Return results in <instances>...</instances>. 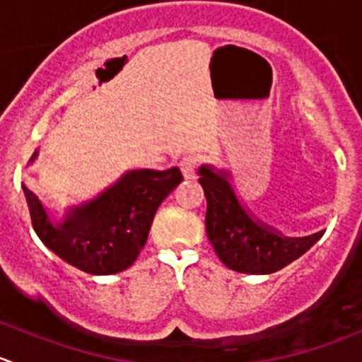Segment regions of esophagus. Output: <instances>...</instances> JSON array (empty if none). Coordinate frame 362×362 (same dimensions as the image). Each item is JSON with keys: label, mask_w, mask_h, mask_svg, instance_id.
<instances>
[{"label": "esophagus", "mask_w": 362, "mask_h": 362, "mask_svg": "<svg viewBox=\"0 0 362 362\" xmlns=\"http://www.w3.org/2000/svg\"><path fill=\"white\" fill-rule=\"evenodd\" d=\"M178 168H180V171H182V175H184L185 180H194L196 168H198V159L192 156L184 157V159L180 160V164H178Z\"/></svg>", "instance_id": "esophagus-1"}]
</instances>
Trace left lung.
<instances>
[{
	"label": "left lung",
	"mask_w": 362,
	"mask_h": 362,
	"mask_svg": "<svg viewBox=\"0 0 362 362\" xmlns=\"http://www.w3.org/2000/svg\"><path fill=\"white\" fill-rule=\"evenodd\" d=\"M199 184L206 198V235L221 262L244 274H272L313 247L325 230L286 237L255 216L237 194L230 171L203 164Z\"/></svg>",
	"instance_id": "1"
}]
</instances>
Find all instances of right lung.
Instances as JSON below:
<instances>
[{
  "label": "right lung",
  "mask_w": 362,
  "mask_h": 362,
  "mask_svg": "<svg viewBox=\"0 0 362 362\" xmlns=\"http://www.w3.org/2000/svg\"><path fill=\"white\" fill-rule=\"evenodd\" d=\"M37 157L35 150L30 164ZM180 182L178 168L131 170L95 198L66 206L62 219H54L28 185L23 191L42 244L83 272L107 276L136 262L157 209Z\"/></svg>",
  "instance_id": "1"
}]
</instances>
